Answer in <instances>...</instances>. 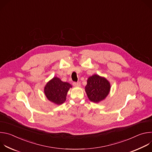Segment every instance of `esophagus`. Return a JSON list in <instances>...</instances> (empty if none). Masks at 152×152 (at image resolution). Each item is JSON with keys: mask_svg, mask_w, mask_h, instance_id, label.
<instances>
[{"mask_svg": "<svg viewBox=\"0 0 152 152\" xmlns=\"http://www.w3.org/2000/svg\"><path fill=\"white\" fill-rule=\"evenodd\" d=\"M73 85L75 86H79L80 85V83L79 82H74L73 83Z\"/></svg>", "mask_w": 152, "mask_h": 152, "instance_id": "34e87169", "label": "esophagus"}]
</instances>
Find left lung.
<instances>
[{
	"label": "left lung",
	"mask_w": 152,
	"mask_h": 152,
	"mask_svg": "<svg viewBox=\"0 0 152 152\" xmlns=\"http://www.w3.org/2000/svg\"><path fill=\"white\" fill-rule=\"evenodd\" d=\"M111 89L110 83L106 78L97 75L90 76L85 90L90 101L98 103L104 100Z\"/></svg>",
	"instance_id": "left-lung-1"
}]
</instances>
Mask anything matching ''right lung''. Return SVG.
I'll use <instances>...</instances> for the list:
<instances>
[{"mask_svg":"<svg viewBox=\"0 0 152 152\" xmlns=\"http://www.w3.org/2000/svg\"><path fill=\"white\" fill-rule=\"evenodd\" d=\"M72 87L69 83L62 82L59 78L54 77L45 86V93L49 100L61 104L66 101L67 92Z\"/></svg>","mask_w":152,"mask_h":152,"instance_id":"1","label":"right lung"}]
</instances>
